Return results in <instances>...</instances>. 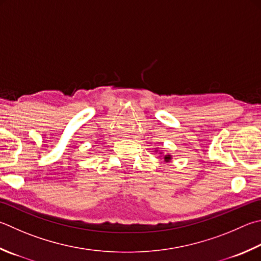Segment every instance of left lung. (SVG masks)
<instances>
[{
    "label": "left lung",
    "mask_w": 261,
    "mask_h": 261,
    "mask_svg": "<svg viewBox=\"0 0 261 261\" xmlns=\"http://www.w3.org/2000/svg\"><path fill=\"white\" fill-rule=\"evenodd\" d=\"M155 151H158V149H155ZM160 154L161 155H162L163 154V151H160ZM162 158H163V160H164V162H170V161H171V159H172V156L171 155H170V154H165V155H163L162 156Z\"/></svg>",
    "instance_id": "obj_1"
}]
</instances>
